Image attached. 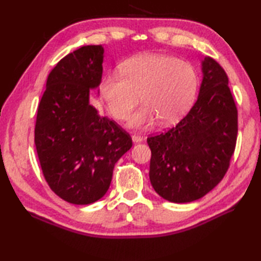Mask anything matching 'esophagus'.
<instances>
[{
	"label": "esophagus",
	"instance_id": "obj_1",
	"mask_svg": "<svg viewBox=\"0 0 261 261\" xmlns=\"http://www.w3.org/2000/svg\"><path fill=\"white\" fill-rule=\"evenodd\" d=\"M132 140H134V142H141L143 140V137L141 135H134L132 136Z\"/></svg>",
	"mask_w": 261,
	"mask_h": 261
}]
</instances>
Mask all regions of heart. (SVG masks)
<instances>
[{"label": "heart", "instance_id": "b5f03b06", "mask_svg": "<svg viewBox=\"0 0 261 261\" xmlns=\"http://www.w3.org/2000/svg\"><path fill=\"white\" fill-rule=\"evenodd\" d=\"M197 74L191 64L168 55L146 54L121 65V73L103 77L99 93L110 114L125 120L141 98L142 107L129 124L146 127L158 119L174 123L191 107L197 90Z\"/></svg>", "mask_w": 261, "mask_h": 261}]
</instances>
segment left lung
Masks as SVG:
<instances>
[{
    "mask_svg": "<svg viewBox=\"0 0 261 261\" xmlns=\"http://www.w3.org/2000/svg\"><path fill=\"white\" fill-rule=\"evenodd\" d=\"M202 70L198 97L190 112L175 126L147 139L151 185L169 202H193L212 191L234 153L238 110L228 75L208 56Z\"/></svg>",
    "mask_w": 261,
    "mask_h": 261,
    "instance_id": "8db88e82",
    "label": "left lung"
}]
</instances>
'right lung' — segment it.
<instances>
[{
    "label": "right lung",
    "mask_w": 261,
    "mask_h": 261,
    "mask_svg": "<svg viewBox=\"0 0 261 261\" xmlns=\"http://www.w3.org/2000/svg\"><path fill=\"white\" fill-rule=\"evenodd\" d=\"M104 49L84 46L60 59L40 99L35 145L50 190L86 205L108 192L116 162L132 147L130 135L88 102L102 80Z\"/></svg>",
    "instance_id": "obj_1"
}]
</instances>
